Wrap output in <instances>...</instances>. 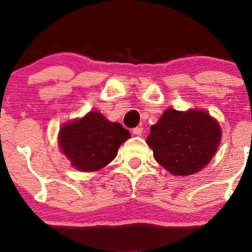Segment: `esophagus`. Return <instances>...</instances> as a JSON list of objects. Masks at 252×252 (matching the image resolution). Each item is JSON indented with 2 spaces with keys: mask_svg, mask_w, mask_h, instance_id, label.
Returning <instances> with one entry per match:
<instances>
[{
  "mask_svg": "<svg viewBox=\"0 0 252 252\" xmlns=\"http://www.w3.org/2000/svg\"><path fill=\"white\" fill-rule=\"evenodd\" d=\"M132 133H133V135L141 136L143 133V128H142V126H136V128L132 129Z\"/></svg>",
  "mask_w": 252,
  "mask_h": 252,
  "instance_id": "esophagus-1",
  "label": "esophagus"
}]
</instances>
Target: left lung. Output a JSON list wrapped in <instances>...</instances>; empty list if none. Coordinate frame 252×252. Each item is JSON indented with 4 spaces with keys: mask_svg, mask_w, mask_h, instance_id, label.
<instances>
[{
    "mask_svg": "<svg viewBox=\"0 0 252 252\" xmlns=\"http://www.w3.org/2000/svg\"><path fill=\"white\" fill-rule=\"evenodd\" d=\"M221 141L219 123L201 110L167 109L151 126L146 143L156 160L174 176H189L205 167Z\"/></svg>",
    "mask_w": 252,
    "mask_h": 252,
    "instance_id": "8db88e82",
    "label": "left lung"
}]
</instances>
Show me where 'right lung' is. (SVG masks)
I'll use <instances>...</instances> for the list:
<instances>
[{"label":"right lung","instance_id":"right-lung-1","mask_svg":"<svg viewBox=\"0 0 252 252\" xmlns=\"http://www.w3.org/2000/svg\"><path fill=\"white\" fill-rule=\"evenodd\" d=\"M130 137L120 123L109 122L102 114L91 111L84 119L60 129L59 144L73 166L84 172L97 171L109 164L120 145Z\"/></svg>","mask_w":252,"mask_h":252}]
</instances>
